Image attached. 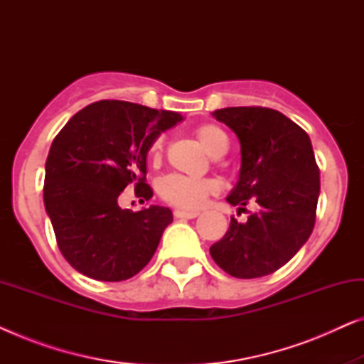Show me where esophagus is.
Masks as SVG:
<instances>
[{
	"mask_svg": "<svg viewBox=\"0 0 364 364\" xmlns=\"http://www.w3.org/2000/svg\"><path fill=\"white\" fill-rule=\"evenodd\" d=\"M197 215H198V212L182 210V208H177V210H173V217H176V218H196Z\"/></svg>",
	"mask_w": 364,
	"mask_h": 364,
	"instance_id": "obj_1",
	"label": "esophagus"
}]
</instances>
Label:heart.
I'll list each match as a JSON object with an SVG mask.
<instances>
[{
  "label": "heart",
  "instance_id": "heart-1",
  "mask_svg": "<svg viewBox=\"0 0 364 364\" xmlns=\"http://www.w3.org/2000/svg\"><path fill=\"white\" fill-rule=\"evenodd\" d=\"M197 142L212 157H220L228 147V137L220 127L213 124H202L193 131ZM164 152V137L154 139L149 146L147 156L152 164H159ZM159 193L164 200L183 210H197L207 198L217 192V183L210 178H192L181 173H168L159 181Z\"/></svg>",
  "mask_w": 364,
  "mask_h": 364
}]
</instances>
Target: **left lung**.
<instances>
[{"instance_id":"8db88e82","label":"left lung","mask_w":364,"mask_h":364,"mask_svg":"<svg viewBox=\"0 0 364 364\" xmlns=\"http://www.w3.org/2000/svg\"><path fill=\"white\" fill-rule=\"evenodd\" d=\"M217 121L237 134L242 168L228 203L247 212V222L230 218L222 240L210 247L218 267L235 278L277 272L310 238L320 196V168L303 129L270 107H225Z\"/></svg>"}]
</instances>
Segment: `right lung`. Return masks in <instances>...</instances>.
Instances as JSON below:
<instances>
[{"label":"right lung","instance_id":"add662e5","mask_svg":"<svg viewBox=\"0 0 364 364\" xmlns=\"http://www.w3.org/2000/svg\"><path fill=\"white\" fill-rule=\"evenodd\" d=\"M182 121L126 101H99L69 119L49 149L44 207L63 257L79 273L99 282H122L151 262L172 222L167 207L139 212L117 198L134 187L139 202L151 200L146 159L151 142Z\"/></svg>","mask_w":364,"mask_h":364}]
</instances>
